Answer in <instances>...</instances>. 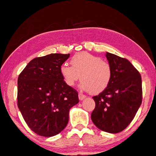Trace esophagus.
Wrapping results in <instances>:
<instances>
[{"mask_svg": "<svg viewBox=\"0 0 156 156\" xmlns=\"http://www.w3.org/2000/svg\"><path fill=\"white\" fill-rule=\"evenodd\" d=\"M86 97H87V96H86L85 95H83V94H81V93L79 94V99H80V101L83 100V99H84V98H86Z\"/></svg>", "mask_w": 156, "mask_h": 156, "instance_id": "obj_1", "label": "esophagus"}]
</instances>
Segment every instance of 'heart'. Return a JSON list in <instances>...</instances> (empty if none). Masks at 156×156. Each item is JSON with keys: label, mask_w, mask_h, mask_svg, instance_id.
I'll use <instances>...</instances> for the list:
<instances>
[{"label": "heart", "mask_w": 156, "mask_h": 156, "mask_svg": "<svg viewBox=\"0 0 156 156\" xmlns=\"http://www.w3.org/2000/svg\"><path fill=\"white\" fill-rule=\"evenodd\" d=\"M70 62L72 66L62 64L60 67L63 80L69 87H73L81 78V89L97 94L104 91L111 82V65L101 57L82 52L74 55Z\"/></svg>", "instance_id": "heart-1"}]
</instances>
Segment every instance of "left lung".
<instances>
[{"label": "left lung", "instance_id": "8db88e82", "mask_svg": "<svg viewBox=\"0 0 156 156\" xmlns=\"http://www.w3.org/2000/svg\"><path fill=\"white\" fill-rule=\"evenodd\" d=\"M106 58L112 67L111 82L93 97L96 106L91 119L101 130L115 134L127 128L141 104V76L126 58L110 53Z\"/></svg>", "mask_w": 156, "mask_h": 156}]
</instances>
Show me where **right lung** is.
<instances>
[{
  "label": "right lung",
  "instance_id": "1",
  "mask_svg": "<svg viewBox=\"0 0 156 156\" xmlns=\"http://www.w3.org/2000/svg\"><path fill=\"white\" fill-rule=\"evenodd\" d=\"M69 54L51 53L29 62L17 80V105L28 127L40 136L59 134L69 120L78 93L65 83L60 67Z\"/></svg>",
  "mask_w": 156,
  "mask_h": 156
}]
</instances>
